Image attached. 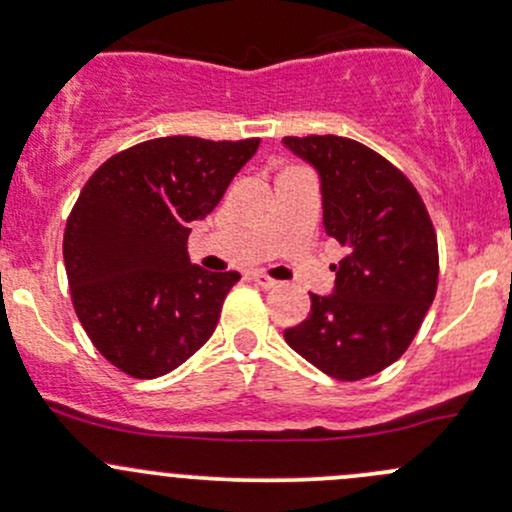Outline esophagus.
Segmentation results:
<instances>
[{"label": "esophagus", "mask_w": 512, "mask_h": 512, "mask_svg": "<svg viewBox=\"0 0 512 512\" xmlns=\"http://www.w3.org/2000/svg\"><path fill=\"white\" fill-rule=\"evenodd\" d=\"M250 280L255 282L257 287H262V289H272V287L277 285L275 280H270V277H267V275H262V272H252V275H250Z\"/></svg>", "instance_id": "1"}]
</instances>
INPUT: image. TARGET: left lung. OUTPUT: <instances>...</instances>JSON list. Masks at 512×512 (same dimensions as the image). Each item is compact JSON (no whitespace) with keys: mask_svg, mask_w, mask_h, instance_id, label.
I'll use <instances>...</instances> for the list:
<instances>
[{"mask_svg":"<svg viewBox=\"0 0 512 512\" xmlns=\"http://www.w3.org/2000/svg\"><path fill=\"white\" fill-rule=\"evenodd\" d=\"M322 183L324 230L347 247L332 294L285 329L289 347L324 374L359 381L394 364L436 297L438 242L411 180L384 156L342 136H287Z\"/></svg>","mask_w":512,"mask_h":512,"instance_id":"8db88e82","label":"left lung"}]
</instances>
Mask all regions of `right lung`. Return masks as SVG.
Here are the masks:
<instances>
[{
  "label": "right lung",
  "mask_w": 512,
  "mask_h": 512,
  "mask_svg": "<svg viewBox=\"0 0 512 512\" xmlns=\"http://www.w3.org/2000/svg\"><path fill=\"white\" fill-rule=\"evenodd\" d=\"M257 146L153 138L108 158L84 185L66 220V277L81 327L116 369L156 379L215 332L240 275L193 265L190 225L213 213Z\"/></svg>",
  "instance_id": "obj_1"
}]
</instances>
